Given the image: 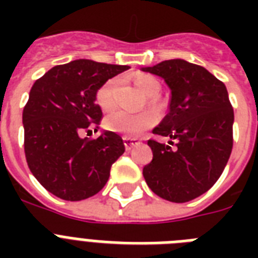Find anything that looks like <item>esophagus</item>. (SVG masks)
Masks as SVG:
<instances>
[{
	"label": "esophagus",
	"instance_id": "obj_1",
	"mask_svg": "<svg viewBox=\"0 0 258 258\" xmlns=\"http://www.w3.org/2000/svg\"><path fill=\"white\" fill-rule=\"evenodd\" d=\"M123 141H124V146H125V150H127V151H130V150L134 149L135 146L139 145V141H138L137 138L123 137Z\"/></svg>",
	"mask_w": 258,
	"mask_h": 258
}]
</instances>
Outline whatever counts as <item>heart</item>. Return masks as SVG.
Wrapping results in <instances>:
<instances>
[{"label": "heart", "mask_w": 258, "mask_h": 258, "mask_svg": "<svg viewBox=\"0 0 258 258\" xmlns=\"http://www.w3.org/2000/svg\"><path fill=\"white\" fill-rule=\"evenodd\" d=\"M135 84L142 92L149 97H155L161 91V83L151 75H139L135 79ZM117 79H109L97 89L96 103L103 111H111L115 107V89ZM154 103V99H151ZM157 121L155 113L151 111H142L138 113H130L125 111H116L105 119V127L115 133L124 134L130 137H137L145 130L150 128Z\"/></svg>", "instance_id": "b5f03b06"}]
</instances>
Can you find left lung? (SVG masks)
Here are the masks:
<instances>
[{
	"instance_id": "left-lung-1",
	"label": "left lung",
	"mask_w": 258,
	"mask_h": 258,
	"mask_svg": "<svg viewBox=\"0 0 258 258\" xmlns=\"http://www.w3.org/2000/svg\"><path fill=\"white\" fill-rule=\"evenodd\" d=\"M143 71L165 79L171 91L169 113L153 134L175 141L147 142L153 161L143 176L163 200L188 202L216 183L232 153L234 112L228 91L204 67L180 58Z\"/></svg>"
}]
</instances>
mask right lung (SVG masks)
<instances>
[{"label":"right lung","instance_id":"obj_1","mask_svg":"<svg viewBox=\"0 0 258 258\" xmlns=\"http://www.w3.org/2000/svg\"><path fill=\"white\" fill-rule=\"evenodd\" d=\"M128 68L75 60L34 82L22 112L24 150L34 178L53 196L82 201L107 183L111 166L124 153L123 139L112 131L96 139L82 134L100 124L97 89Z\"/></svg>","mask_w":258,"mask_h":258}]
</instances>
